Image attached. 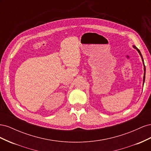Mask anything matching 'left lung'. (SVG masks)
<instances>
[{
	"label": "left lung",
	"instance_id": "obj_1",
	"mask_svg": "<svg viewBox=\"0 0 151 151\" xmlns=\"http://www.w3.org/2000/svg\"><path fill=\"white\" fill-rule=\"evenodd\" d=\"M133 47L134 48H135L138 51V52L139 53V54H140V57H141V58H142V62H143V64H144V79H143V83H144V81H145V65H144V60H143V57H142V54H141V53H140V50L137 48L135 46H133Z\"/></svg>",
	"mask_w": 151,
	"mask_h": 151
}]
</instances>
